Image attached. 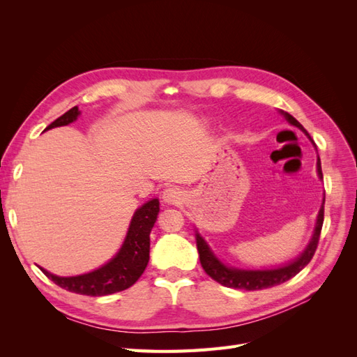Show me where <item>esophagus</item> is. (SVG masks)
Here are the masks:
<instances>
[{"mask_svg":"<svg viewBox=\"0 0 357 357\" xmlns=\"http://www.w3.org/2000/svg\"><path fill=\"white\" fill-rule=\"evenodd\" d=\"M183 197H185V193L176 186L167 188L164 193H162V199H164V202L167 204H180L183 201Z\"/></svg>","mask_w":357,"mask_h":357,"instance_id":"esophagus-1","label":"esophagus"}]
</instances>
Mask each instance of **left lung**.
Instances as JSON below:
<instances>
[{
	"instance_id": "obj_1",
	"label": "left lung",
	"mask_w": 357,
	"mask_h": 357,
	"mask_svg": "<svg viewBox=\"0 0 357 357\" xmlns=\"http://www.w3.org/2000/svg\"><path fill=\"white\" fill-rule=\"evenodd\" d=\"M284 116L291 125L301 128L302 131L307 134L305 129L302 128V125L296 121L294 116H290L289 113H284ZM310 139H311V137H310ZM317 171H319L320 178H323L320 158L317 159ZM323 204H325V201H323ZM323 219H325V207L321 205V208L317 215L314 235H312V238H311L308 247L305 248V252L302 253L296 259V261H294L291 264H287L286 266L275 268V269H262V271H245V269L225 266L219 261V259L211 253L210 247L207 245V243L204 241L202 236H199V234H197V247H198L201 265L208 277H211L214 282L220 283L225 287L243 289V290H261V289L278 286V284L287 282V280H290L291 277H295L299 271H302V268H305L310 264L312 256H314V253L317 250L321 226H323Z\"/></svg>"
}]
</instances>
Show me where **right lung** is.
Returning <instances> with one entry per match:
<instances>
[{
    "mask_svg": "<svg viewBox=\"0 0 357 357\" xmlns=\"http://www.w3.org/2000/svg\"><path fill=\"white\" fill-rule=\"evenodd\" d=\"M77 107H73L67 113L58 117L46 129L63 126L74 122L79 116ZM159 213V201L152 199L139 207L129 225L125 243L109 264L95 269V271L75 277H58L40 268L47 278L59 287L73 294L86 296H104L131 287L142 277L149 264L150 252V231L156 222Z\"/></svg>",
    "mask_w": 357,
    "mask_h": 357,
    "instance_id": "obj_1",
    "label": "right lung"
}]
</instances>
